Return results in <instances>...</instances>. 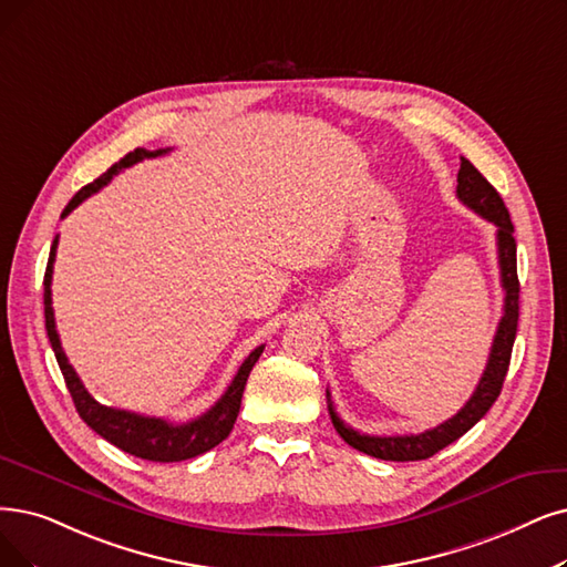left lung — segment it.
Instances as JSON below:
<instances>
[{
  "instance_id": "1",
  "label": "left lung",
  "mask_w": 567,
  "mask_h": 567,
  "mask_svg": "<svg viewBox=\"0 0 567 567\" xmlns=\"http://www.w3.org/2000/svg\"><path fill=\"white\" fill-rule=\"evenodd\" d=\"M456 195L465 207H470L474 214L495 223L497 228V262H501V284L505 290V307L503 319L497 323L493 347L488 353L486 370L474 389L472 398L465 402L463 410L451 416L449 421L425 430L419 435H393V437H377V435H362L351 425H347L337 416L334 404L330 400V391H326L328 398V412L332 419V425L347 444L362 451V454L381 458V461H425L435 456L437 451L449 446L463 437L467 430L477 423L497 400L503 391V383L509 370L512 347L518 326V277H516V241H514V225L509 218V212L505 202L488 181L482 176V172L474 167L467 157H461L458 169V186Z\"/></svg>"
}]
</instances>
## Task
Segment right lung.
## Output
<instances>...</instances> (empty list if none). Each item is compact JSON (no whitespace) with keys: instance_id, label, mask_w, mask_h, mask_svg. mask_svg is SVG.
Here are the masks:
<instances>
[{"instance_id":"add662e5","label":"right lung","mask_w":567,"mask_h":567,"mask_svg":"<svg viewBox=\"0 0 567 567\" xmlns=\"http://www.w3.org/2000/svg\"><path fill=\"white\" fill-rule=\"evenodd\" d=\"M172 148H157V151L134 148L132 153H127L123 157V161H118L111 169H106L100 178H95L93 184L83 186L70 199V205L64 207L62 218L70 216L83 199H87L90 195L97 193L100 188H104L109 181L116 176L118 172H123L125 167L142 163L144 157H157V155H165ZM55 248H58V237L53 239L49 265H47V275H43V316H47V332H49V339H51V347L55 351L58 365L62 370L66 389H70V393H72V400L76 404L79 416L90 427H93L97 435H102L106 442L123 449L125 454H132V456L144 458V461H153V463H176V461L195 458V456L205 454V451L214 449L216 444H220L225 437H228L235 421H237V414H239L246 379H248V374H251L265 344L248 353V358L241 362V368L237 370L228 391L220 395V400L212 406V410H207L205 414L188 421V423H169L165 419L142 416V414H134V412L104 406L85 391L83 381L79 379L76 370L70 365V360H66V355L62 351V344H60V334L55 330V316H53V298H51Z\"/></svg>"}]
</instances>
